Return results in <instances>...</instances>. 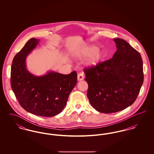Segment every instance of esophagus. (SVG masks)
I'll return each instance as SVG.
<instances>
[{"label": "esophagus", "mask_w": 154, "mask_h": 154, "mask_svg": "<svg viewBox=\"0 0 154 154\" xmlns=\"http://www.w3.org/2000/svg\"><path fill=\"white\" fill-rule=\"evenodd\" d=\"M84 78V73H80L78 74L77 75V79L79 81L82 80Z\"/></svg>", "instance_id": "esophagus-1"}]
</instances>
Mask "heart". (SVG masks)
<instances>
[{"mask_svg": "<svg viewBox=\"0 0 154 154\" xmlns=\"http://www.w3.org/2000/svg\"><path fill=\"white\" fill-rule=\"evenodd\" d=\"M75 56L79 58H84L88 57L87 65L88 66H95L100 60L103 57V52L98 50V47L95 45L87 46L77 52Z\"/></svg>", "mask_w": 154, "mask_h": 154, "instance_id": "heart-1", "label": "heart"}]
</instances>
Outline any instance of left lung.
<instances>
[{"mask_svg": "<svg viewBox=\"0 0 154 154\" xmlns=\"http://www.w3.org/2000/svg\"><path fill=\"white\" fill-rule=\"evenodd\" d=\"M113 40L117 50L112 58L84 70L89 102L97 111L106 114L131 106L144 81L139 52L124 39Z\"/></svg>", "mask_w": 154, "mask_h": 154, "instance_id": "1", "label": "left lung"}]
</instances>
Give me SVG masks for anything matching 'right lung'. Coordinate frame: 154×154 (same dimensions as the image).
Wrapping results in <instances>:
<instances>
[{
    "label": "right lung",
    "mask_w": 154,
    "mask_h": 154,
    "mask_svg": "<svg viewBox=\"0 0 154 154\" xmlns=\"http://www.w3.org/2000/svg\"><path fill=\"white\" fill-rule=\"evenodd\" d=\"M39 42L40 39L30 38L15 55L11 69V86L24 110L38 116L52 117L66 106L77 84V74L75 71L67 75L52 71L40 76L30 73L26 59Z\"/></svg>",
    "instance_id": "obj_1"
}]
</instances>
